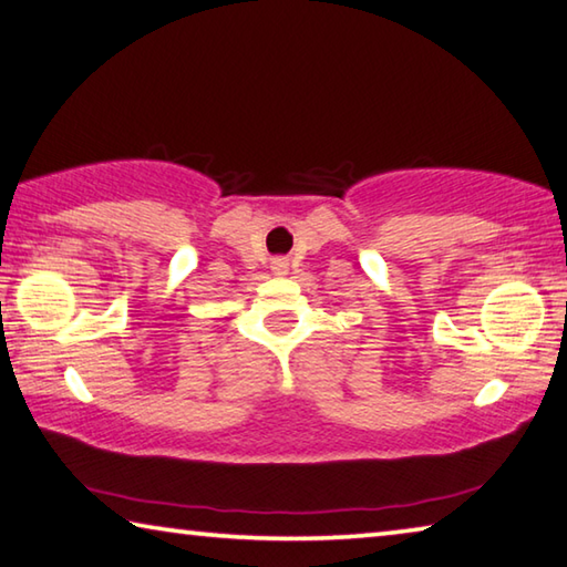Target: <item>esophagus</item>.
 <instances>
[{"label":"esophagus","mask_w":567,"mask_h":567,"mask_svg":"<svg viewBox=\"0 0 567 567\" xmlns=\"http://www.w3.org/2000/svg\"><path fill=\"white\" fill-rule=\"evenodd\" d=\"M271 268H274V274H286V268H289V261H286V258H274Z\"/></svg>","instance_id":"esophagus-1"}]
</instances>
